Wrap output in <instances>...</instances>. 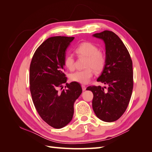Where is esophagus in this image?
<instances>
[{"mask_svg":"<svg viewBox=\"0 0 152 152\" xmlns=\"http://www.w3.org/2000/svg\"><path fill=\"white\" fill-rule=\"evenodd\" d=\"M82 90H83V91H86V86H84V85H82Z\"/></svg>","mask_w":152,"mask_h":152,"instance_id":"34e87169","label":"esophagus"}]
</instances>
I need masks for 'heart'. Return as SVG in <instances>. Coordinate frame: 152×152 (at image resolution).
<instances>
[{
    "mask_svg": "<svg viewBox=\"0 0 152 152\" xmlns=\"http://www.w3.org/2000/svg\"><path fill=\"white\" fill-rule=\"evenodd\" d=\"M75 52L79 56L87 58L85 63L86 69L72 73L70 79L72 81L77 83L87 84L94 75L93 69L96 72H100L103 70L107 61L106 56L102 50L99 49L97 45L89 42L80 43L75 48ZM63 63L69 70H74L75 59L72 55H66L64 59Z\"/></svg>",
    "mask_w": 152,
    "mask_h": 152,
    "instance_id": "obj_1",
    "label": "heart"
}]
</instances>
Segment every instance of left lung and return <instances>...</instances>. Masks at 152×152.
I'll return each instance as SVG.
<instances>
[{"mask_svg":"<svg viewBox=\"0 0 152 152\" xmlns=\"http://www.w3.org/2000/svg\"><path fill=\"white\" fill-rule=\"evenodd\" d=\"M93 36L103 39L105 43L107 61L97 81L108 87L91 86L86 90L93 93L92 103L96 116L104 122H114L126 112L131 97L132 59L125 45L114 32L104 30Z\"/></svg>","mask_w":152,"mask_h":152,"instance_id":"left-lung-1","label":"left lung"}]
</instances>
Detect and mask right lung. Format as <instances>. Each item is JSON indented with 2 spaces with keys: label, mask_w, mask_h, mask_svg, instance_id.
<instances>
[{
  "label": "right lung",
  "mask_w": 152,
  "mask_h": 152,
  "mask_svg": "<svg viewBox=\"0 0 152 152\" xmlns=\"http://www.w3.org/2000/svg\"><path fill=\"white\" fill-rule=\"evenodd\" d=\"M74 37H49L36 49L30 66V91L40 117L50 126L60 129L73 117L75 100L82 89L79 83H66V89H58L66 83L63 61L65 50Z\"/></svg>",
  "instance_id": "1"
}]
</instances>
